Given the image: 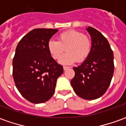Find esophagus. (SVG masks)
<instances>
[{"label": "esophagus", "instance_id": "esophagus-1", "mask_svg": "<svg viewBox=\"0 0 126 126\" xmlns=\"http://www.w3.org/2000/svg\"><path fill=\"white\" fill-rule=\"evenodd\" d=\"M69 68V67H67V66H63V69H64V70H67V69Z\"/></svg>", "mask_w": 126, "mask_h": 126}]
</instances>
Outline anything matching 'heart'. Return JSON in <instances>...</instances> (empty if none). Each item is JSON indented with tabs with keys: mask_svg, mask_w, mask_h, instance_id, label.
Returning a JSON list of instances; mask_svg holds the SVG:
<instances>
[{
	"mask_svg": "<svg viewBox=\"0 0 126 126\" xmlns=\"http://www.w3.org/2000/svg\"><path fill=\"white\" fill-rule=\"evenodd\" d=\"M47 48L55 60H59L65 50L67 53L62 56L59 63L71 65L76 61L82 62L88 57L92 50V41L79 32L69 30L61 33L59 41L49 40Z\"/></svg>",
	"mask_w": 126,
	"mask_h": 126,
	"instance_id": "b5f03b06",
	"label": "heart"
}]
</instances>
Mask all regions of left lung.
I'll return each instance as SVG.
<instances>
[{"label": "left lung", "instance_id": "1", "mask_svg": "<svg viewBox=\"0 0 126 126\" xmlns=\"http://www.w3.org/2000/svg\"><path fill=\"white\" fill-rule=\"evenodd\" d=\"M86 30L91 37V52L80 65L73 68L75 76L71 84L79 97L94 100L103 96L110 85L114 72L113 53L100 32L92 27Z\"/></svg>", "mask_w": 126, "mask_h": 126}]
</instances>
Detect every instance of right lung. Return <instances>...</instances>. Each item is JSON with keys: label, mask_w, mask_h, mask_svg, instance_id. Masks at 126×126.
<instances>
[{"label": "right lung", "mask_w": 126, "mask_h": 126, "mask_svg": "<svg viewBox=\"0 0 126 126\" xmlns=\"http://www.w3.org/2000/svg\"><path fill=\"white\" fill-rule=\"evenodd\" d=\"M57 29H34L18 43L13 60V77L19 92L35 104L54 94L57 79L63 73L48 52L47 44Z\"/></svg>", "instance_id": "add662e5"}]
</instances>
